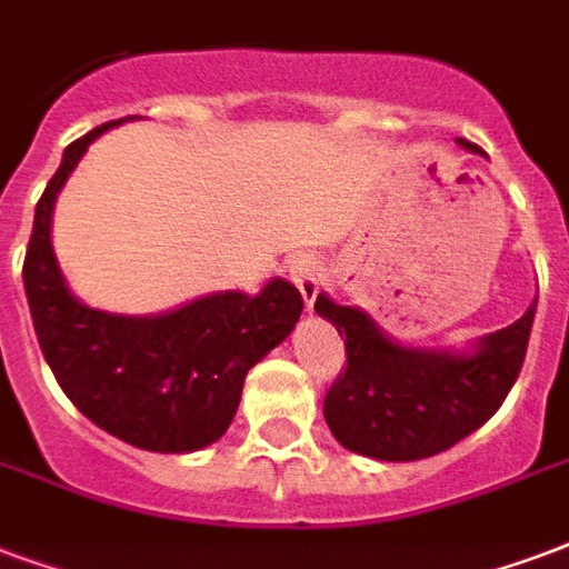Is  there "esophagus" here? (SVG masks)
Here are the masks:
<instances>
[{
  "mask_svg": "<svg viewBox=\"0 0 569 569\" xmlns=\"http://www.w3.org/2000/svg\"><path fill=\"white\" fill-rule=\"evenodd\" d=\"M320 263L315 258H297L293 263H290V279H293V284L300 288L302 300H306V311L311 315V309H315V297H318L320 290Z\"/></svg>",
  "mask_w": 569,
  "mask_h": 569,
  "instance_id": "obj_1",
  "label": "esophagus"
}]
</instances>
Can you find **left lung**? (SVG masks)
I'll return each instance as SVG.
<instances>
[{
  "instance_id": "left-lung-1",
  "label": "left lung",
  "mask_w": 569,
  "mask_h": 569,
  "mask_svg": "<svg viewBox=\"0 0 569 569\" xmlns=\"http://www.w3.org/2000/svg\"><path fill=\"white\" fill-rule=\"evenodd\" d=\"M456 143L480 152L462 138ZM315 311L345 336L348 350V369L323 399L336 441L378 462H417L450 450L501 408L522 369L537 300L516 323L465 350L411 348L327 293H318Z\"/></svg>"
}]
</instances>
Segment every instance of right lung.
Returning a JSON list of instances; mask_svg holds the SVG:
<instances>
[{
    "label": "right lung",
    "instance_id": "obj_1",
    "mask_svg": "<svg viewBox=\"0 0 569 569\" xmlns=\"http://www.w3.org/2000/svg\"><path fill=\"white\" fill-rule=\"evenodd\" d=\"M119 122L62 152L36 207L26 300L47 366L77 411L140 450L194 452L228 431L246 375L293 332L302 297L272 279L258 293L219 290L158 315H113L77 300L53 254V203L89 143Z\"/></svg>",
    "mask_w": 569,
    "mask_h": 569
}]
</instances>
